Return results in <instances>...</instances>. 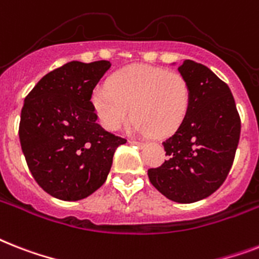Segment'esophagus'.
I'll return each mask as SVG.
<instances>
[{
	"instance_id": "34e87169",
	"label": "esophagus",
	"mask_w": 259,
	"mask_h": 259,
	"mask_svg": "<svg viewBox=\"0 0 259 259\" xmlns=\"http://www.w3.org/2000/svg\"><path fill=\"white\" fill-rule=\"evenodd\" d=\"M130 144L132 145H137V146H140V148H144L145 145V142H140V141H130Z\"/></svg>"
}]
</instances>
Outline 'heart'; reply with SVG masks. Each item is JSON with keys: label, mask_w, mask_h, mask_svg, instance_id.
I'll list each match as a JSON object with an SVG mask.
<instances>
[{"label": "heart", "mask_w": 259, "mask_h": 259, "mask_svg": "<svg viewBox=\"0 0 259 259\" xmlns=\"http://www.w3.org/2000/svg\"><path fill=\"white\" fill-rule=\"evenodd\" d=\"M92 105L106 130L121 129L132 110L133 132L165 137L176 132L186 117L190 86L178 71L132 65L111 74L108 86H97Z\"/></svg>", "instance_id": "1"}]
</instances>
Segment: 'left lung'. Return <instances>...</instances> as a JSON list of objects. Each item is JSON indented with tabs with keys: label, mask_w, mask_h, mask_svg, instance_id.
I'll return each instance as SVG.
<instances>
[{
	"label": "left lung",
	"mask_w": 259,
	"mask_h": 259,
	"mask_svg": "<svg viewBox=\"0 0 259 259\" xmlns=\"http://www.w3.org/2000/svg\"><path fill=\"white\" fill-rule=\"evenodd\" d=\"M178 71L190 86L189 110L173 136L162 142L169 159L149 169L148 176L166 198L191 203L213 194L228 177L241 119L229 86L209 68L185 60Z\"/></svg>",
	"instance_id": "obj_1"
}]
</instances>
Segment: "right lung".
Returning <instances> with one entry per match:
<instances>
[{"mask_svg": "<svg viewBox=\"0 0 259 259\" xmlns=\"http://www.w3.org/2000/svg\"><path fill=\"white\" fill-rule=\"evenodd\" d=\"M109 61H71L44 75L24 101L18 136L31 176L54 198L78 201L105 184L125 138L97 123L92 93Z\"/></svg>", "mask_w": 259, "mask_h": 259, "instance_id": "right-lung-1", "label": "right lung"}]
</instances>
